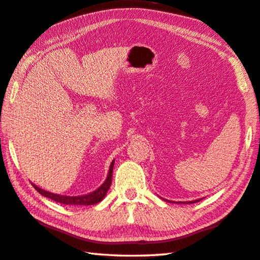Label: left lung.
<instances>
[{
	"label": "left lung",
	"mask_w": 260,
	"mask_h": 260,
	"mask_svg": "<svg viewBox=\"0 0 260 260\" xmlns=\"http://www.w3.org/2000/svg\"><path fill=\"white\" fill-rule=\"evenodd\" d=\"M200 201L201 200H195V201H190V202H184V204H185V203H186V204H192V203H197V202H200ZM167 202H170V201H167ZM178 203H181V202H178Z\"/></svg>",
	"instance_id": "1"
}]
</instances>
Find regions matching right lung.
<instances>
[{
	"instance_id": "add662e5",
	"label": "right lung",
	"mask_w": 260,
	"mask_h": 260,
	"mask_svg": "<svg viewBox=\"0 0 260 260\" xmlns=\"http://www.w3.org/2000/svg\"><path fill=\"white\" fill-rule=\"evenodd\" d=\"M114 162L115 160L111 162V165L109 167V171H108V176H107V179L105 182L101 185L98 189H95L94 191L90 192V194L82 195V196H64V195H58V194H53V192H49L47 190H44L42 188L37 187L36 185L31 184L34 188L37 190L39 194H42L43 196L50 198L57 203H62V204L65 205H94L98 204L99 202L104 200V197L106 196L107 191H108L109 187L111 185V178H113V169H114Z\"/></svg>"
}]
</instances>
